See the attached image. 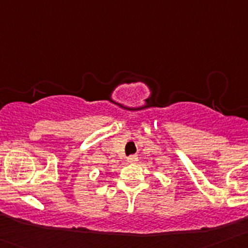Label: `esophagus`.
<instances>
[{
  "instance_id": "esophagus-1",
  "label": "esophagus",
  "mask_w": 248,
  "mask_h": 248,
  "mask_svg": "<svg viewBox=\"0 0 248 248\" xmlns=\"http://www.w3.org/2000/svg\"><path fill=\"white\" fill-rule=\"evenodd\" d=\"M127 161L131 162V163H136V162L138 161V157H137V156H129V157H127Z\"/></svg>"
}]
</instances>
